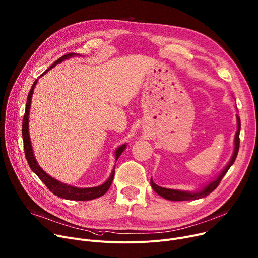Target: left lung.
Returning a JSON list of instances; mask_svg holds the SVG:
<instances>
[{"label": "left lung", "mask_w": 258, "mask_h": 258, "mask_svg": "<svg viewBox=\"0 0 258 258\" xmlns=\"http://www.w3.org/2000/svg\"><path fill=\"white\" fill-rule=\"evenodd\" d=\"M237 122H238V130L235 136V149H233V153L231 155V158L229 160V162L226 165V167L222 170V172L218 175V177L216 179H214L213 181H211L209 184H207L204 188H202L199 191L196 192H189V191H183V190H177V189H170V188H165V187H160L158 185H156L152 178L150 180V184L152 186L153 190L159 195L160 197H162L163 199L166 200H170V201H190V200H198V199H202L207 197L208 195H210L212 191H214L217 186L219 185L221 179L224 177V175L227 173V171L229 170V168L233 165L235 162L238 152H239V147H240V130H241V120L240 117L237 115Z\"/></svg>", "instance_id": "1"}]
</instances>
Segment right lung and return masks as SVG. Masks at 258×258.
Listing matches in <instances>:
<instances>
[{"label": "right lung", "mask_w": 258, "mask_h": 258, "mask_svg": "<svg viewBox=\"0 0 258 258\" xmlns=\"http://www.w3.org/2000/svg\"><path fill=\"white\" fill-rule=\"evenodd\" d=\"M76 55V53H69L66 54L63 56H61L60 58H58L56 61H54L50 68L52 69L53 67H55L57 63L63 61L67 58H70ZM46 71L43 73L45 74ZM42 74V75H43ZM41 75V76H42ZM38 82V79L34 82L30 92L28 96V100H27V106H26V112H25V116H23V120H22V139H23V148H25V153H26V157L28 160L29 166L31 168V170L41 179V181L47 186V188L55 196L61 198V199H66V200H72V201H89V200H93L100 198L102 196H104L108 189L110 188V186L112 184L113 178H114V174H115V167L110 175V177L108 178V180L103 183L100 186H96V187H88V188H78V187L75 186H71L64 184L62 182L57 181L56 179L52 178L51 176H49L48 174H46L41 167L38 165V162L35 158L34 152H33V148H32V144H31V139H30V134H29V114H30V108H31V103H32V97H33V91L34 88L36 86ZM126 148V144L121 145L120 147H118L115 151V159L117 160L118 157L120 156V154L123 152V150Z\"/></svg>", "instance_id": "obj_1"}]
</instances>
